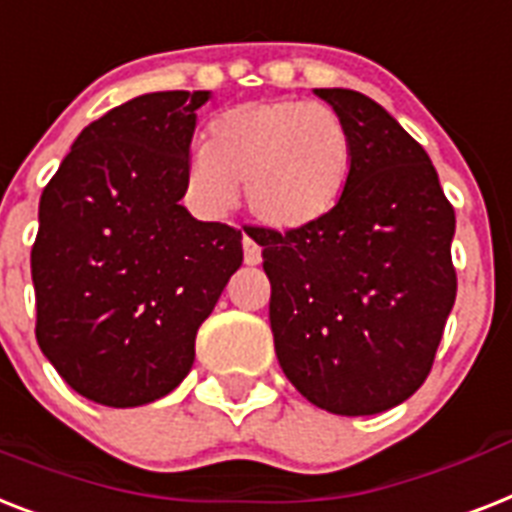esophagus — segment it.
<instances>
[{
  "label": "esophagus",
  "instance_id": "1",
  "mask_svg": "<svg viewBox=\"0 0 512 512\" xmlns=\"http://www.w3.org/2000/svg\"><path fill=\"white\" fill-rule=\"evenodd\" d=\"M242 247H244V263H247V265H257V263H260V257H263V252H260V244H257L255 239H252V236L244 234Z\"/></svg>",
  "mask_w": 512,
  "mask_h": 512
}]
</instances>
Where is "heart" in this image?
I'll return each mask as SVG.
<instances>
[{"label": "heart", "mask_w": 512, "mask_h": 512, "mask_svg": "<svg viewBox=\"0 0 512 512\" xmlns=\"http://www.w3.org/2000/svg\"><path fill=\"white\" fill-rule=\"evenodd\" d=\"M352 170V136L342 115L302 99H255L210 120L205 149L186 160V191L207 215L239 202L252 218L292 234L334 213Z\"/></svg>", "instance_id": "heart-1"}]
</instances>
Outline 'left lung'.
I'll list each match as a JSON object with an SVG mask.
<instances>
[{"instance_id": "obj_1", "label": "left lung", "mask_w": 512, "mask_h": 512, "mask_svg": "<svg viewBox=\"0 0 512 512\" xmlns=\"http://www.w3.org/2000/svg\"><path fill=\"white\" fill-rule=\"evenodd\" d=\"M350 128L339 205L305 231L252 228L270 278L276 357L336 415H376L426 381L455 305V210L426 149L352 89H315Z\"/></svg>"}]
</instances>
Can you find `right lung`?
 I'll use <instances>...</instances> for the list:
<instances>
[{"label":"right lung","instance_id":"1","mask_svg":"<svg viewBox=\"0 0 512 512\" xmlns=\"http://www.w3.org/2000/svg\"><path fill=\"white\" fill-rule=\"evenodd\" d=\"M152 91L83 128L39 202L36 342L81 397L139 407L194 365L197 328L244 260L242 231L178 205L197 110Z\"/></svg>","mask_w":512,"mask_h":512}]
</instances>
